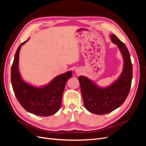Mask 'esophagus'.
Instances as JSON below:
<instances>
[{"label":"esophagus","instance_id":"obj_1","mask_svg":"<svg viewBox=\"0 0 146 146\" xmlns=\"http://www.w3.org/2000/svg\"><path fill=\"white\" fill-rule=\"evenodd\" d=\"M76 72L77 74H80V72L79 71V70H76Z\"/></svg>","mask_w":146,"mask_h":146}]
</instances>
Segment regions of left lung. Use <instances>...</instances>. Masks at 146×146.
Wrapping results in <instances>:
<instances>
[{
	"instance_id": "1",
	"label": "left lung",
	"mask_w": 146,
	"mask_h": 146,
	"mask_svg": "<svg viewBox=\"0 0 146 146\" xmlns=\"http://www.w3.org/2000/svg\"><path fill=\"white\" fill-rule=\"evenodd\" d=\"M111 41L120 50L123 59V68L120 76L110 86L100 87L85 76H79L84 105L90 112L102 115L113 111L124 102L130 90L133 68L129 50L114 35Z\"/></svg>"
}]
</instances>
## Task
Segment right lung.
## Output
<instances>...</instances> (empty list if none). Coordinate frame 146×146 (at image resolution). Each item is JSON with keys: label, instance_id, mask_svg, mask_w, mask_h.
I'll list each match as a JSON object with an SVG mask.
<instances>
[{"label": "right lung", "instance_id": "right-lung-1", "mask_svg": "<svg viewBox=\"0 0 146 146\" xmlns=\"http://www.w3.org/2000/svg\"><path fill=\"white\" fill-rule=\"evenodd\" d=\"M18 47L11 69V81L15 94L26 111L37 116H49L60 110L66 82L72 76V71H68L55 77L45 86L36 87L26 83L19 70V56L21 46Z\"/></svg>", "mask_w": 146, "mask_h": 146}]
</instances>
